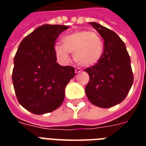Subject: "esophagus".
Returning a JSON list of instances; mask_svg holds the SVG:
<instances>
[{"label":"esophagus","mask_w":146,"mask_h":146,"mask_svg":"<svg viewBox=\"0 0 146 146\" xmlns=\"http://www.w3.org/2000/svg\"><path fill=\"white\" fill-rule=\"evenodd\" d=\"M81 71H82V70L80 68H76L75 69V73H80Z\"/></svg>","instance_id":"obj_1"}]
</instances>
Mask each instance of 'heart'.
<instances>
[{"label":"heart","instance_id":"obj_1","mask_svg":"<svg viewBox=\"0 0 146 146\" xmlns=\"http://www.w3.org/2000/svg\"><path fill=\"white\" fill-rule=\"evenodd\" d=\"M62 44L54 46V53L62 62L70 60V53L73 59L81 66L89 67L98 63L104 51V43L95 32L80 30L62 37Z\"/></svg>","mask_w":146,"mask_h":146}]
</instances>
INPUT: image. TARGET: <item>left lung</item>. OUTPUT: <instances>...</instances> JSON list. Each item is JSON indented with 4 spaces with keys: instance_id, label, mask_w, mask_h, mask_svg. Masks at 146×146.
I'll return each mask as SVG.
<instances>
[{
    "instance_id": "1",
    "label": "left lung",
    "mask_w": 146,
    "mask_h": 146,
    "mask_svg": "<svg viewBox=\"0 0 146 146\" xmlns=\"http://www.w3.org/2000/svg\"><path fill=\"white\" fill-rule=\"evenodd\" d=\"M104 40V51L98 63L87 68L90 80L85 93L92 104L110 108L126 98L134 76L125 44L115 32L97 23H89Z\"/></svg>"
}]
</instances>
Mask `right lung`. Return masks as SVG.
Returning a JSON list of instances; mask_svg holds the SVG:
<instances>
[{
    "label": "right lung",
    "instance_id": "obj_1",
    "mask_svg": "<svg viewBox=\"0 0 146 146\" xmlns=\"http://www.w3.org/2000/svg\"><path fill=\"white\" fill-rule=\"evenodd\" d=\"M69 27L42 25L22 40L14 58L12 82L19 104L36 115L54 111L65 98V88L75 76L72 66L56 62L55 40Z\"/></svg>",
    "mask_w": 146,
    "mask_h": 146
}]
</instances>
